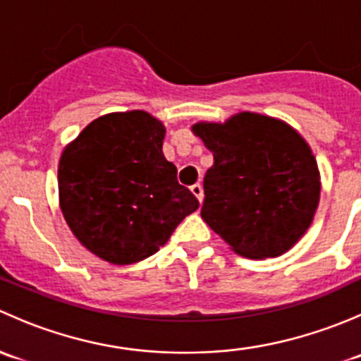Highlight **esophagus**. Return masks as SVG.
Wrapping results in <instances>:
<instances>
[{"instance_id": "34e87169", "label": "esophagus", "mask_w": 361, "mask_h": 361, "mask_svg": "<svg viewBox=\"0 0 361 361\" xmlns=\"http://www.w3.org/2000/svg\"><path fill=\"white\" fill-rule=\"evenodd\" d=\"M190 190H192V194H194L195 197H197V201L201 202V201H202V197H204L202 185H201V183H195V185H192V187H190Z\"/></svg>"}]
</instances>
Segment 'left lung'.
I'll return each instance as SVG.
<instances>
[{
  "instance_id": "1",
  "label": "left lung",
  "mask_w": 361,
  "mask_h": 361,
  "mask_svg": "<svg viewBox=\"0 0 361 361\" xmlns=\"http://www.w3.org/2000/svg\"><path fill=\"white\" fill-rule=\"evenodd\" d=\"M192 133L213 154L204 176L202 220L234 253L279 257L311 227L322 178L307 141L285 120L239 111L197 122Z\"/></svg>"
}]
</instances>
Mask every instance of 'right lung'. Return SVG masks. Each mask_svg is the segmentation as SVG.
Returning <instances> with one entry per match:
<instances>
[{"label": "right lung", "mask_w": 361, "mask_h": 361, "mask_svg": "<svg viewBox=\"0 0 361 361\" xmlns=\"http://www.w3.org/2000/svg\"><path fill=\"white\" fill-rule=\"evenodd\" d=\"M166 126L143 110L92 120L61 154L59 206L90 253L129 265L157 253L199 201L164 157Z\"/></svg>", "instance_id": "1"}]
</instances>
